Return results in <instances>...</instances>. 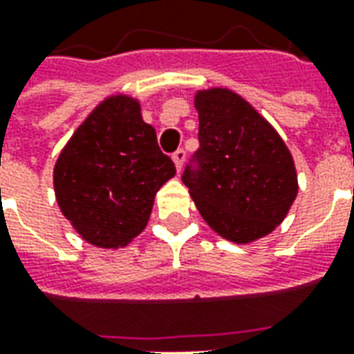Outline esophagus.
I'll list each match as a JSON object with an SVG mask.
<instances>
[{
    "label": "esophagus",
    "mask_w": 354,
    "mask_h": 354,
    "mask_svg": "<svg viewBox=\"0 0 354 354\" xmlns=\"http://www.w3.org/2000/svg\"><path fill=\"white\" fill-rule=\"evenodd\" d=\"M184 159H185V151H184V149H178V151H174V153H172V161H174V167H176L178 172L182 170Z\"/></svg>",
    "instance_id": "34e87169"
}]
</instances>
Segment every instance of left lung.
<instances>
[{
	"instance_id": "1",
	"label": "left lung",
	"mask_w": 354,
	"mask_h": 354,
	"mask_svg": "<svg viewBox=\"0 0 354 354\" xmlns=\"http://www.w3.org/2000/svg\"><path fill=\"white\" fill-rule=\"evenodd\" d=\"M201 147L187 167L203 220L235 245H248L281 225L297 195L296 165L266 117L230 88L195 93Z\"/></svg>"
}]
</instances>
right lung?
<instances>
[{
	"mask_svg": "<svg viewBox=\"0 0 354 354\" xmlns=\"http://www.w3.org/2000/svg\"><path fill=\"white\" fill-rule=\"evenodd\" d=\"M176 174L129 94L102 100L75 129L53 170L60 212L88 245L123 248L147 225L162 184Z\"/></svg>",
	"mask_w": 354,
	"mask_h": 354,
	"instance_id": "1",
	"label": "right lung"
}]
</instances>
